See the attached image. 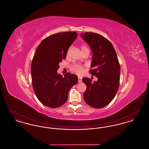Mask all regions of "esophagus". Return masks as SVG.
<instances>
[{
	"label": "esophagus",
	"instance_id": "esophagus-1",
	"mask_svg": "<svg viewBox=\"0 0 149 149\" xmlns=\"http://www.w3.org/2000/svg\"><path fill=\"white\" fill-rule=\"evenodd\" d=\"M82 81V78L81 77H78V83H81Z\"/></svg>",
	"mask_w": 149,
	"mask_h": 149
}]
</instances>
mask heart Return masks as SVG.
I'll list each match as a JSON object with an SVG mask.
<instances>
[{
	"instance_id": "obj_1",
	"label": "heart",
	"mask_w": 149,
	"mask_h": 149,
	"mask_svg": "<svg viewBox=\"0 0 149 149\" xmlns=\"http://www.w3.org/2000/svg\"><path fill=\"white\" fill-rule=\"evenodd\" d=\"M80 49L81 51H84L86 50H88V49L84 46V45H83L80 47ZM70 50L71 49L69 48L68 51H67V54L66 55L68 56L69 55V53L70 52ZM71 71H73L74 72H75V74H78V75H81L84 73V66H82V65H77V64H74L72 65L71 66Z\"/></svg>"
}]
</instances>
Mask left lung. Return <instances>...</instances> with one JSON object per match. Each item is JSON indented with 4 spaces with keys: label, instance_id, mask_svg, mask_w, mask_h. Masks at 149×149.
Wrapping results in <instances>:
<instances>
[{
    "label": "left lung",
    "instance_id": "8db88e82",
    "mask_svg": "<svg viewBox=\"0 0 149 149\" xmlns=\"http://www.w3.org/2000/svg\"><path fill=\"white\" fill-rule=\"evenodd\" d=\"M81 36L92 50L90 72L98 78L93 83L90 78L82 79L86 85L84 99L93 108H103L113 99L119 88L120 69L117 54L111 42L102 36L85 32Z\"/></svg>",
    "mask_w": 149,
    "mask_h": 149
}]
</instances>
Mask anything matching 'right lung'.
<instances>
[{"mask_svg":"<svg viewBox=\"0 0 149 149\" xmlns=\"http://www.w3.org/2000/svg\"><path fill=\"white\" fill-rule=\"evenodd\" d=\"M77 36L76 32L52 35L36 50L31 67L32 83L37 98L46 106L55 108L63 105L69 90L78 82L76 75L67 72L63 77L57 71Z\"/></svg>","mask_w":149,"mask_h":149,"instance_id":"add662e5","label":"right lung"}]
</instances>
